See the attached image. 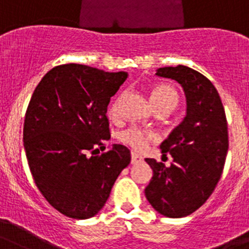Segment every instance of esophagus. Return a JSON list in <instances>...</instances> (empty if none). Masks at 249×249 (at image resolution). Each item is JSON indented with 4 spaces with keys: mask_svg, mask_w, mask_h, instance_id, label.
Here are the masks:
<instances>
[{
    "mask_svg": "<svg viewBox=\"0 0 249 249\" xmlns=\"http://www.w3.org/2000/svg\"><path fill=\"white\" fill-rule=\"evenodd\" d=\"M142 161V157H140L139 155H136L135 152H132L131 153V163L132 164H136L139 163V162Z\"/></svg>",
    "mask_w": 249,
    "mask_h": 249,
    "instance_id": "esophagus-1",
    "label": "esophagus"
}]
</instances>
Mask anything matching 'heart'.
<instances>
[{"label": "heart", "instance_id": "1", "mask_svg": "<svg viewBox=\"0 0 249 249\" xmlns=\"http://www.w3.org/2000/svg\"><path fill=\"white\" fill-rule=\"evenodd\" d=\"M151 101L157 110L160 109H168L169 111L177 106L178 103V94L172 87L167 85H159L151 89ZM119 107L120 98L115 99L110 104L108 110V115L111 119H115L119 115ZM119 141H122L125 145L130 146L134 150L141 151L147 146L148 142L156 139V135L153 132L146 131V130L140 129L138 126H130L127 129L120 131L118 136Z\"/></svg>", "mask_w": 249, "mask_h": 249}]
</instances>
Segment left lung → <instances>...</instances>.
Returning <instances> with one entry per match:
<instances>
[{
  "mask_svg": "<svg viewBox=\"0 0 249 249\" xmlns=\"http://www.w3.org/2000/svg\"><path fill=\"white\" fill-rule=\"evenodd\" d=\"M156 75L182 86L187 115L160 146L164 156L171 153V166L145 160L153 171L145 195L157 213L177 219L198 210L219 183L229 150L227 120L219 93L200 72L178 65Z\"/></svg>",
  "mask_w": 249,
  "mask_h": 249,
  "instance_id": "1",
  "label": "left lung"
}]
</instances>
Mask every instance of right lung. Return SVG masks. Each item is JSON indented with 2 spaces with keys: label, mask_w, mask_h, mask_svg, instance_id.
Here are the masks:
<instances>
[{
  "label": "right lung",
  "mask_w": 249,
  "mask_h": 249,
  "mask_svg": "<svg viewBox=\"0 0 249 249\" xmlns=\"http://www.w3.org/2000/svg\"><path fill=\"white\" fill-rule=\"evenodd\" d=\"M126 77V72L60 65L41 78L30 98L23 127L29 169L44 198L67 217L98 213L130 163L124 145L96 155L110 139L108 104Z\"/></svg>",
  "instance_id": "add662e5"
}]
</instances>
